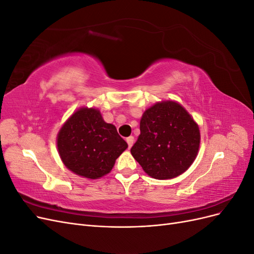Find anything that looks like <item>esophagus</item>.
<instances>
[{
    "mask_svg": "<svg viewBox=\"0 0 254 254\" xmlns=\"http://www.w3.org/2000/svg\"><path fill=\"white\" fill-rule=\"evenodd\" d=\"M126 142H127V144H128V147H129V148H131V146L133 145V142H134V137H133V136H129V137H127V139H126Z\"/></svg>",
    "mask_w": 254,
    "mask_h": 254,
    "instance_id": "1",
    "label": "esophagus"
}]
</instances>
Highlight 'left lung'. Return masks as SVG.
Wrapping results in <instances>:
<instances>
[{
	"mask_svg": "<svg viewBox=\"0 0 254 254\" xmlns=\"http://www.w3.org/2000/svg\"><path fill=\"white\" fill-rule=\"evenodd\" d=\"M140 130L141 134L130 151L152 178H176L197 157L200 144L199 127L178 103L164 101L145 110Z\"/></svg>",
	"mask_w": 254,
	"mask_h": 254,
	"instance_id": "obj_1",
	"label": "left lung"
}]
</instances>
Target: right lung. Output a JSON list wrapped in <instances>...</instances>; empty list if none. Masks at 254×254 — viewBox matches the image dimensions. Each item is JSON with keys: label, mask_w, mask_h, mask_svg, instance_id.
Masks as SVG:
<instances>
[{"label": "right lung", "mask_w": 254, "mask_h": 254, "mask_svg": "<svg viewBox=\"0 0 254 254\" xmlns=\"http://www.w3.org/2000/svg\"><path fill=\"white\" fill-rule=\"evenodd\" d=\"M64 164L74 174L98 179L109 174L128 145L114 125L106 123L99 110L83 108L74 112L57 135Z\"/></svg>", "instance_id": "add662e5"}]
</instances>
